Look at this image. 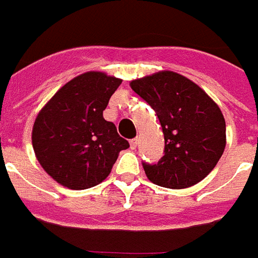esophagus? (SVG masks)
<instances>
[{
  "instance_id": "34e87169",
  "label": "esophagus",
  "mask_w": 258,
  "mask_h": 258,
  "mask_svg": "<svg viewBox=\"0 0 258 258\" xmlns=\"http://www.w3.org/2000/svg\"><path fill=\"white\" fill-rule=\"evenodd\" d=\"M137 144H139V139H137V137H136V139H132V140H131V147L133 148V150L137 147Z\"/></svg>"
}]
</instances>
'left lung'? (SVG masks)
<instances>
[{
  "label": "left lung",
  "instance_id": "8db88e82",
  "mask_svg": "<svg viewBox=\"0 0 258 258\" xmlns=\"http://www.w3.org/2000/svg\"><path fill=\"white\" fill-rule=\"evenodd\" d=\"M131 86L157 112L165 136V155L158 163L143 162L148 180L173 189L204 180L225 148V119L219 106L173 71L132 81Z\"/></svg>",
  "mask_w": 258,
  "mask_h": 258
}]
</instances>
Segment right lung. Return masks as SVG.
<instances>
[{
  "label": "right lung",
  "instance_id": "right-lung-1",
  "mask_svg": "<svg viewBox=\"0 0 258 258\" xmlns=\"http://www.w3.org/2000/svg\"><path fill=\"white\" fill-rule=\"evenodd\" d=\"M122 81L89 71L60 88L35 118L33 148L41 166L57 183L86 189L110 174L118 154L129 147L115 125L103 118Z\"/></svg>",
  "mask_w": 258,
  "mask_h": 258
}]
</instances>
